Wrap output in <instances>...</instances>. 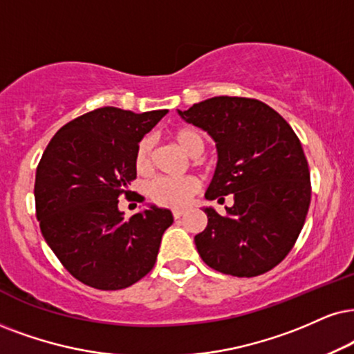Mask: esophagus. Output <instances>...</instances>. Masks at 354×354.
<instances>
[{
	"mask_svg": "<svg viewBox=\"0 0 354 354\" xmlns=\"http://www.w3.org/2000/svg\"><path fill=\"white\" fill-rule=\"evenodd\" d=\"M183 214H185V210H183V209H174V210H173V217H174V218H180V217L183 216Z\"/></svg>",
	"mask_w": 354,
	"mask_h": 354,
	"instance_id": "esophagus-1",
	"label": "esophagus"
}]
</instances>
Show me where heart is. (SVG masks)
<instances>
[{
  "label": "heart",
  "instance_id": "1",
  "mask_svg": "<svg viewBox=\"0 0 354 354\" xmlns=\"http://www.w3.org/2000/svg\"><path fill=\"white\" fill-rule=\"evenodd\" d=\"M173 142L189 156H199L204 151L205 142L201 132L191 127L176 129L171 133ZM151 156H153V140L144 137L138 142L136 149V169L138 173H149L151 168ZM199 189V181L194 176L185 178H156L147 186L150 199L155 204L163 207L180 209L189 203V199Z\"/></svg>",
  "mask_w": 354,
  "mask_h": 354
}]
</instances>
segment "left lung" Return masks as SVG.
<instances>
[{"label":"left lung","mask_w":354,"mask_h":354,"mask_svg":"<svg viewBox=\"0 0 354 354\" xmlns=\"http://www.w3.org/2000/svg\"><path fill=\"white\" fill-rule=\"evenodd\" d=\"M214 138L218 162L205 199L207 227L194 236L205 265L223 274L253 277L286 258L306 222L310 173L301 140L283 115L252 97L216 96L178 111Z\"/></svg>","instance_id":"obj_1"}]
</instances>
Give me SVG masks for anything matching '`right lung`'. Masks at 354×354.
<instances>
[{
	"mask_svg": "<svg viewBox=\"0 0 354 354\" xmlns=\"http://www.w3.org/2000/svg\"><path fill=\"white\" fill-rule=\"evenodd\" d=\"M167 113L100 107L65 124L40 158L34 186L40 232L83 284L125 289L155 265L171 210L149 205L125 218L118 204L137 178L138 142Z\"/></svg>",
	"mask_w": 354,
	"mask_h": 354,
	"instance_id": "1",
	"label": "right lung"
}]
</instances>
